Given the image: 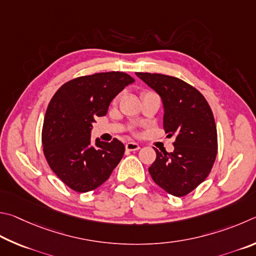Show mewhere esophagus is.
Here are the masks:
<instances>
[{"mask_svg":"<svg viewBox=\"0 0 256 256\" xmlns=\"http://www.w3.org/2000/svg\"><path fill=\"white\" fill-rule=\"evenodd\" d=\"M140 148V144H137V142H127V144H126V150H138Z\"/></svg>","mask_w":256,"mask_h":256,"instance_id":"34e87169","label":"esophagus"}]
</instances>
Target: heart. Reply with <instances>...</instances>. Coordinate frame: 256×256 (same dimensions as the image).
I'll list each match as a JSON object with an SVG mask.
<instances>
[{"label": "heart", "instance_id": "obj_1", "mask_svg": "<svg viewBox=\"0 0 256 256\" xmlns=\"http://www.w3.org/2000/svg\"><path fill=\"white\" fill-rule=\"evenodd\" d=\"M118 101H119V96H116V98H114V101H112V103H114V104H116V103H118Z\"/></svg>", "mask_w": 256, "mask_h": 256}]
</instances>
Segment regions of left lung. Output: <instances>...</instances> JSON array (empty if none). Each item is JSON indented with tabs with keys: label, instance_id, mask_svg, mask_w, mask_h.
Listing matches in <instances>:
<instances>
[{
	"label": "left lung",
	"instance_id": "8db88e82",
	"mask_svg": "<svg viewBox=\"0 0 256 256\" xmlns=\"http://www.w3.org/2000/svg\"><path fill=\"white\" fill-rule=\"evenodd\" d=\"M163 101L164 130L176 136L174 150L156 148L148 172L168 194L183 196L202 183L217 156V128L212 111L198 90L174 76L136 73Z\"/></svg>",
	"mask_w": 256,
	"mask_h": 256
}]
</instances>
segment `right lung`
Returning <instances> with one entry per match:
<instances>
[{
	"label": "right lung",
	"mask_w": 256,
	"mask_h": 256,
	"mask_svg": "<svg viewBox=\"0 0 256 256\" xmlns=\"http://www.w3.org/2000/svg\"><path fill=\"white\" fill-rule=\"evenodd\" d=\"M134 82L122 72H106L70 80L54 94L44 119V154L52 172L72 190L96 189L122 158V142L96 138L93 145L91 129L96 116L106 114L116 94Z\"/></svg>",
	"instance_id": "1"
}]
</instances>
